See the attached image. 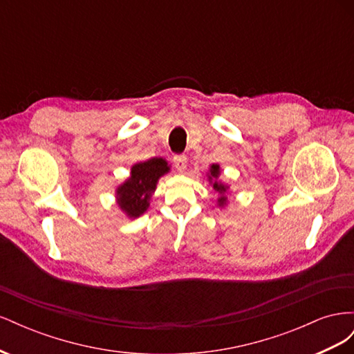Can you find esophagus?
<instances>
[{
  "label": "esophagus",
  "instance_id": "34e87169",
  "mask_svg": "<svg viewBox=\"0 0 354 354\" xmlns=\"http://www.w3.org/2000/svg\"><path fill=\"white\" fill-rule=\"evenodd\" d=\"M174 165H176L178 173H183V171L187 167V158H186V155H176L174 156Z\"/></svg>",
  "mask_w": 354,
  "mask_h": 354
}]
</instances>
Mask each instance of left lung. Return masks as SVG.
Returning <instances> with one entry per match:
<instances>
[{"instance_id":"obj_1","label":"left lung","mask_w":354,"mask_h":354,"mask_svg":"<svg viewBox=\"0 0 354 354\" xmlns=\"http://www.w3.org/2000/svg\"><path fill=\"white\" fill-rule=\"evenodd\" d=\"M220 174H221V168H220L218 164L209 165L207 177H208V181H209V185L212 186V189L218 194V198L216 201L217 202V207L218 208H226L227 203H229L227 195H229V192H230V186L220 180Z\"/></svg>"}]
</instances>
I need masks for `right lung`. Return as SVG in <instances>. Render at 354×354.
<instances>
[{"label": "right lung", "mask_w": 354, "mask_h": 354, "mask_svg": "<svg viewBox=\"0 0 354 354\" xmlns=\"http://www.w3.org/2000/svg\"><path fill=\"white\" fill-rule=\"evenodd\" d=\"M171 171L164 158H152L131 167L128 176L121 185L115 189V201L128 218H138L151 205L158 181Z\"/></svg>", "instance_id": "1"}]
</instances>
